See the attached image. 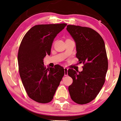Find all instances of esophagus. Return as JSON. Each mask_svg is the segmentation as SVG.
<instances>
[{"label": "esophagus", "mask_w": 121, "mask_h": 121, "mask_svg": "<svg viewBox=\"0 0 121 121\" xmlns=\"http://www.w3.org/2000/svg\"><path fill=\"white\" fill-rule=\"evenodd\" d=\"M68 69L67 68H65L64 70H65V76H67L68 75Z\"/></svg>", "instance_id": "esophagus-1"}]
</instances>
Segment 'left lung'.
Masks as SVG:
<instances>
[{"label": "left lung", "instance_id": "left-lung-1", "mask_svg": "<svg viewBox=\"0 0 121 121\" xmlns=\"http://www.w3.org/2000/svg\"><path fill=\"white\" fill-rule=\"evenodd\" d=\"M67 30L76 43L79 63L84 65L81 72L68 70L73 80L68 90L73 101L83 105L95 99L105 83L108 66L105 45L101 36L92 28L68 25Z\"/></svg>", "mask_w": 121, "mask_h": 121}]
</instances>
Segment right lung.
I'll return each instance as SVG.
<instances>
[{
    "mask_svg": "<svg viewBox=\"0 0 121 121\" xmlns=\"http://www.w3.org/2000/svg\"><path fill=\"white\" fill-rule=\"evenodd\" d=\"M66 23L39 24L23 37L17 54L20 76L28 95L39 103L53 99L65 75L62 67L56 65L46 68L43 59L50 55L52 43Z\"/></svg>",
    "mask_w": 121,
    "mask_h": 121,
    "instance_id": "1",
    "label": "right lung"
}]
</instances>
